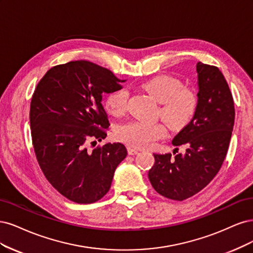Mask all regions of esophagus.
Instances as JSON below:
<instances>
[{"label": "esophagus", "mask_w": 253, "mask_h": 253, "mask_svg": "<svg viewBox=\"0 0 253 253\" xmlns=\"http://www.w3.org/2000/svg\"><path fill=\"white\" fill-rule=\"evenodd\" d=\"M127 151H128V154H130V156H134V154L138 153V150H136V149H134L132 147H128Z\"/></svg>", "instance_id": "1"}]
</instances>
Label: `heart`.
I'll return each mask as SVG.
<instances>
[{"mask_svg": "<svg viewBox=\"0 0 253 253\" xmlns=\"http://www.w3.org/2000/svg\"><path fill=\"white\" fill-rule=\"evenodd\" d=\"M142 87L161 103L159 115L170 129L181 130L190 123L198 109V95L191 89L185 88L180 80L162 75L148 80ZM128 95L126 89L111 92L106 99V110L115 117L124 115L127 110ZM166 135L167 129L161 123L131 121L120 125L116 130L119 141L136 148L150 147Z\"/></svg>", "mask_w": 253, "mask_h": 253, "instance_id": "1", "label": "heart"}]
</instances>
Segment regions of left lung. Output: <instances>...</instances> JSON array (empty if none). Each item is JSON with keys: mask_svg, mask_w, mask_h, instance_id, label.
<instances>
[{"mask_svg": "<svg viewBox=\"0 0 253 253\" xmlns=\"http://www.w3.org/2000/svg\"><path fill=\"white\" fill-rule=\"evenodd\" d=\"M198 109L190 123L172 140L177 152L154 153L149 181L158 193L174 201H184L200 192L221 169L229 147L234 125V103L223 73L215 66L197 64Z\"/></svg>", "mask_w": 253, "mask_h": 253, "instance_id": "obj_1", "label": "left lung"}]
</instances>
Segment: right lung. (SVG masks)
Listing matches in <instances>:
<instances>
[{
	"label": "right lung",
	"instance_id": "1",
	"mask_svg": "<svg viewBox=\"0 0 253 253\" xmlns=\"http://www.w3.org/2000/svg\"><path fill=\"white\" fill-rule=\"evenodd\" d=\"M123 82L94 63L72 61L48 70L32 95L29 118L38 163L48 182L72 202L101 200L127 156L121 143L87 148L107 135L103 94L122 89Z\"/></svg>",
	"mask_w": 253,
	"mask_h": 253
}]
</instances>
